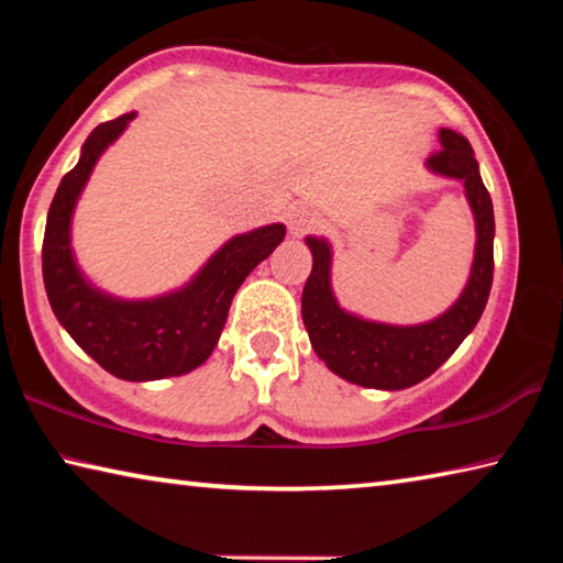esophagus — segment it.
Masks as SVG:
<instances>
[{
	"label": "esophagus",
	"instance_id": "1",
	"mask_svg": "<svg viewBox=\"0 0 563 563\" xmlns=\"http://www.w3.org/2000/svg\"><path fill=\"white\" fill-rule=\"evenodd\" d=\"M318 225H320L318 216L312 213V211H308V208H295V211L288 218V228H290V233L295 238H302V235L312 233Z\"/></svg>",
	"mask_w": 563,
	"mask_h": 563
}]
</instances>
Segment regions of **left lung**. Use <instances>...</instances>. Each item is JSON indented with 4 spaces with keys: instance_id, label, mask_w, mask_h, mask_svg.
<instances>
[{
    "instance_id": "left-lung-1",
    "label": "left lung",
    "mask_w": 563,
    "mask_h": 563,
    "mask_svg": "<svg viewBox=\"0 0 563 563\" xmlns=\"http://www.w3.org/2000/svg\"><path fill=\"white\" fill-rule=\"evenodd\" d=\"M440 141L442 148L427 158V166L462 180L476 218V253L470 283L444 316L412 328L383 325L350 316L330 290L328 243L308 238L312 271L302 288V322L318 357L347 383L375 389H405L422 383L462 345L487 305L494 278L492 196L482 184L470 141L452 129H442Z\"/></svg>"
}]
</instances>
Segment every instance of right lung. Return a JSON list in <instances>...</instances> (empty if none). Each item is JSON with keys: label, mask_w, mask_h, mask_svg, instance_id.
Returning a JSON list of instances; mask_svg holds the SVG:
<instances>
[{"label": "right lung", "mask_w": 563, "mask_h": 563, "mask_svg": "<svg viewBox=\"0 0 563 563\" xmlns=\"http://www.w3.org/2000/svg\"><path fill=\"white\" fill-rule=\"evenodd\" d=\"M136 113L99 123L84 141L81 158L62 178L46 216L42 273L56 320L103 369L131 383L186 375L203 365L225 325L235 290L255 265L285 238L273 223L235 235L218 251L196 280L166 298L123 302L93 290L71 258L69 223L76 198L107 148Z\"/></svg>", "instance_id": "obj_1"}]
</instances>
